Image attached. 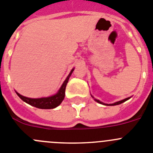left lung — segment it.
<instances>
[{"mask_svg": "<svg viewBox=\"0 0 153 153\" xmlns=\"http://www.w3.org/2000/svg\"><path fill=\"white\" fill-rule=\"evenodd\" d=\"M91 96H92V97L93 98V99H94V97H93V96H92V95H91ZM131 99V97H128V98H127V99H123V100H120V101H118V102H114V103H113V104H105V103H104V102H101V101L98 100V99H94V100L96 101V102H97L98 103H99V104L104 105H109V106H113V105H120V104H121V103H123V102H126V101H127V100H128V99Z\"/></svg>", "mask_w": 153, "mask_h": 153, "instance_id": "8db88e82", "label": "left lung"}]
</instances>
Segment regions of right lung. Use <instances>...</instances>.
I'll use <instances>...</instances> for the list:
<instances>
[{
    "label": "right lung",
    "instance_id": "add662e5",
    "mask_svg": "<svg viewBox=\"0 0 153 153\" xmlns=\"http://www.w3.org/2000/svg\"><path fill=\"white\" fill-rule=\"evenodd\" d=\"M74 71V68L71 70L70 72L69 75L67 76L65 80L64 81L63 84L61 85V88L59 90L57 91V92L53 96H48V97H42V98H37V99H33V98H28L26 96H23L16 92L17 94V96L22 99L23 102H25L27 104L30 105L32 106L41 109H51L57 107L58 105H61L62 101L64 100V96H65V89L66 86H67L68 80H69L70 76L72 74L73 71Z\"/></svg>",
    "mask_w": 153,
    "mask_h": 153
}]
</instances>
